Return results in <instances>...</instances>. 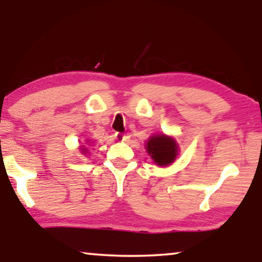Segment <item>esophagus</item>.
Instances as JSON below:
<instances>
[{
	"label": "esophagus",
	"mask_w": 262,
	"mask_h": 262,
	"mask_svg": "<svg viewBox=\"0 0 262 262\" xmlns=\"http://www.w3.org/2000/svg\"><path fill=\"white\" fill-rule=\"evenodd\" d=\"M114 137H116L117 141H119V142L125 141V136L123 134H120V132H117V134L114 135Z\"/></svg>",
	"instance_id": "esophagus-1"
}]
</instances>
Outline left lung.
Wrapping results in <instances>:
<instances>
[{"label":"left lung","mask_w":262,"mask_h":262,"mask_svg":"<svg viewBox=\"0 0 262 262\" xmlns=\"http://www.w3.org/2000/svg\"><path fill=\"white\" fill-rule=\"evenodd\" d=\"M145 149L157 166H168L173 163L179 152L175 139L163 134L151 136L146 142Z\"/></svg>","instance_id":"8db88e82"}]
</instances>
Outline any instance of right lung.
Here are the masks:
<instances>
[{
    "instance_id": "1",
    "label": "right lung",
    "mask_w": 262,
    "mask_h": 262,
    "mask_svg": "<svg viewBox=\"0 0 262 262\" xmlns=\"http://www.w3.org/2000/svg\"><path fill=\"white\" fill-rule=\"evenodd\" d=\"M85 150H87V149H84V148H82V152H83V154H84V152H85Z\"/></svg>"
}]
</instances>
